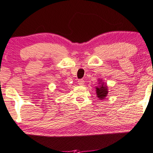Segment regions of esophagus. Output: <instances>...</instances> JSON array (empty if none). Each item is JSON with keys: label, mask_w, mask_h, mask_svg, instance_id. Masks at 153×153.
<instances>
[{"label": "esophagus", "mask_w": 153, "mask_h": 153, "mask_svg": "<svg viewBox=\"0 0 153 153\" xmlns=\"http://www.w3.org/2000/svg\"><path fill=\"white\" fill-rule=\"evenodd\" d=\"M78 83L79 85H82L85 83V81L82 79H79L78 81Z\"/></svg>", "instance_id": "esophagus-1"}]
</instances>
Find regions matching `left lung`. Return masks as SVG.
Here are the masks:
<instances>
[{
	"label": "left lung",
	"mask_w": 153,
	"mask_h": 153,
	"mask_svg": "<svg viewBox=\"0 0 153 153\" xmlns=\"http://www.w3.org/2000/svg\"><path fill=\"white\" fill-rule=\"evenodd\" d=\"M98 84H100V85L96 87L97 96L100 100H103L108 95V87L106 85H104V82H102V81H100Z\"/></svg>",
	"instance_id": "1"
}]
</instances>
